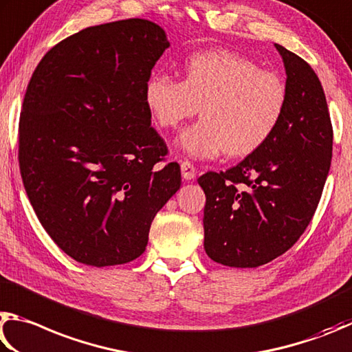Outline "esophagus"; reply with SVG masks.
Returning <instances> with one entry per match:
<instances>
[{"instance_id":"34e87169","label":"esophagus","mask_w":352,"mask_h":352,"mask_svg":"<svg viewBox=\"0 0 352 352\" xmlns=\"http://www.w3.org/2000/svg\"><path fill=\"white\" fill-rule=\"evenodd\" d=\"M181 171H182V177L186 181L195 179L196 168H195V165L190 162V160H182V162H181Z\"/></svg>"}]
</instances>
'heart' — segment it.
<instances>
[{
	"label": "heart",
	"mask_w": 352,
	"mask_h": 352,
	"mask_svg": "<svg viewBox=\"0 0 352 352\" xmlns=\"http://www.w3.org/2000/svg\"><path fill=\"white\" fill-rule=\"evenodd\" d=\"M144 100L154 122L170 129L199 111L202 119L181 133L177 145L193 159L226 153L244 157L272 138L285 117L287 88L272 71L227 49L190 55L182 80L156 72L146 78Z\"/></svg>",
	"instance_id": "b5f03b06"
}]
</instances>
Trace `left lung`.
<instances>
[{
  "label": "left lung",
  "instance_id": "obj_1",
  "mask_svg": "<svg viewBox=\"0 0 352 352\" xmlns=\"http://www.w3.org/2000/svg\"><path fill=\"white\" fill-rule=\"evenodd\" d=\"M275 47L287 77L280 126L236 166L198 179L206 193V254L229 267L263 266L291 249L317 210L331 166L323 86L303 58Z\"/></svg>",
  "mask_w": 352,
  "mask_h": 352
}]
</instances>
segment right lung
Segmentation results:
<instances>
[{"label": "right lung", "instance_id": "right-lung-1", "mask_svg": "<svg viewBox=\"0 0 352 352\" xmlns=\"http://www.w3.org/2000/svg\"><path fill=\"white\" fill-rule=\"evenodd\" d=\"M156 23L86 28L55 45L24 96L18 160L24 188L54 243L104 267L145 252L156 213L181 187V166L151 126L144 86L166 47Z\"/></svg>", "mask_w": 352, "mask_h": 352}]
</instances>
